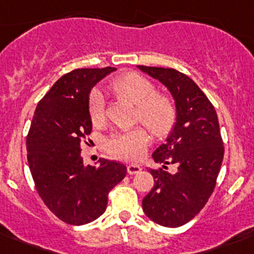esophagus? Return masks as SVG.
Instances as JSON below:
<instances>
[{"instance_id":"esophagus-1","label":"esophagus","mask_w":254,"mask_h":254,"mask_svg":"<svg viewBox=\"0 0 254 254\" xmlns=\"http://www.w3.org/2000/svg\"><path fill=\"white\" fill-rule=\"evenodd\" d=\"M142 171V167L139 165H135V164H129V165L127 166V172L129 175H134V174H138V172Z\"/></svg>"}]
</instances>
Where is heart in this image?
<instances>
[{"label":"heart","mask_w":254,"mask_h":254,"mask_svg":"<svg viewBox=\"0 0 254 254\" xmlns=\"http://www.w3.org/2000/svg\"><path fill=\"white\" fill-rule=\"evenodd\" d=\"M112 89L137 105L135 121H140L156 138H164L174 128L177 120L175 103L164 94L156 93L153 83L138 73H126L112 82ZM88 112L90 121L100 126L105 121L104 95L99 89L89 96ZM150 135L143 126L116 132L106 140V148L112 155L128 161H137L144 155Z\"/></svg>","instance_id":"heart-1"}]
</instances>
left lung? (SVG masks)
<instances>
[{
  "label": "left lung",
  "mask_w": 254,
  "mask_h": 254,
  "mask_svg": "<svg viewBox=\"0 0 254 254\" xmlns=\"http://www.w3.org/2000/svg\"><path fill=\"white\" fill-rule=\"evenodd\" d=\"M137 67L169 89L177 110L174 129L153 159L164 168L174 163L178 171L150 169L154 187L143 198V210L154 223L179 227L204 208L215 188L224 158L218 115L188 75L174 68Z\"/></svg>",
  "instance_id": "1"
}]
</instances>
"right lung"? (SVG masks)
Returning <instances> with one entry per match:
<instances>
[{"label":"right lung","instance_id":"obj_1","mask_svg":"<svg viewBox=\"0 0 254 254\" xmlns=\"http://www.w3.org/2000/svg\"><path fill=\"white\" fill-rule=\"evenodd\" d=\"M115 69L78 68L62 75L39 101L28 132V163L36 190L50 210L69 225L98 219L109 192L126 176L124 164L99 159V167L84 166L80 156L82 140L91 132L89 94Z\"/></svg>","mask_w":254,"mask_h":254}]
</instances>
